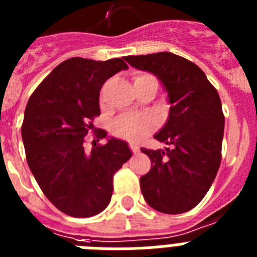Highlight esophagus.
<instances>
[{"instance_id": "34e87169", "label": "esophagus", "mask_w": 257, "mask_h": 257, "mask_svg": "<svg viewBox=\"0 0 257 257\" xmlns=\"http://www.w3.org/2000/svg\"><path fill=\"white\" fill-rule=\"evenodd\" d=\"M129 148H131V150H132L133 154H136V153H139V152H140L139 146L135 145V144H129Z\"/></svg>"}]
</instances>
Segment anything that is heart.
<instances>
[{
	"instance_id": "heart-1",
	"label": "heart",
	"mask_w": 257,
	"mask_h": 257,
	"mask_svg": "<svg viewBox=\"0 0 257 257\" xmlns=\"http://www.w3.org/2000/svg\"><path fill=\"white\" fill-rule=\"evenodd\" d=\"M144 77H146V74L137 75L135 81ZM153 128H154V120L150 116L131 115V113L118 116L111 125V131L113 135L121 139L133 140V141L140 140L142 136L152 132Z\"/></svg>"
}]
</instances>
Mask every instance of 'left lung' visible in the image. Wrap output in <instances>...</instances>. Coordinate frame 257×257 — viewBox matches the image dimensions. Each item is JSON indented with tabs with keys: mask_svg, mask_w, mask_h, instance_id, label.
Returning <instances> with one entry per match:
<instances>
[{
	"mask_svg": "<svg viewBox=\"0 0 257 257\" xmlns=\"http://www.w3.org/2000/svg\"><path fill=\"white\" fill-rule=\"evenodd\" d=\"M124 59L157 75L170 102L167 122L154 136L169 148L141 149L152 161L140 179L142 195L161 213L188 212L206 195L221 165L225 116L218 92L196 64L171 52Z\"/></svg>",
	"mask_w": 257,
	"mask_h": 257,
	"instance_id": "8db88e82",
	"label": "left lung"
}]
</instances>
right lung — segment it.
<instances>
[{"instance_id":"right-lung-1","label":"right lung","mask_w":257,"mask_h":257,"mask_svg":"<svg viewBox=\"0 0 257 257\" xmlns=\"http://www.w3.org/2000/svg\"><path fill=\"white\" fill-rule=\"evenodd\" d=\"M125 69L121 59L72 57L30 96L22 124L26 159L43 193L65 214L86 218L103 212L111 201L115 172L132 157L128 144L113 137L104 145L95 142L91 152L85 149L86 135L100 115V88Z\"/></svg>"}]
</instances>
